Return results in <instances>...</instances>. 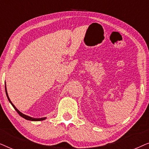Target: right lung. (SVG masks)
<instances>
[{"instance_id": "right-lung-1", "label": "right lung", "mask_w": 149, "mask_h": 149, "mask_svg": "<svg viewBox=\"0 0 149 149\" xmlns=\"http://www.w3.org/2000/svg\"><path fill=\"white\" fill-rule=\"evenodd\" d=\"M5 91H6V95H7V98H8V100L9 101V102L11 104V105L13 106V107L14 108V109H15V110L16 111H17V113L19 114V115L21 116L22 117H23V118H24V119H26V120H29V121H43V120H45V119H46V118L47 117H42V118H33V117H29V116H28V115H24V114H23L22 113H21V112H20L19 110H18L17 108H16L15 106L13 105V104L11 102V101L10 100V99H9V95H8V93H7V88H6V84H5Z\"/></svg>"}]
</instances>
